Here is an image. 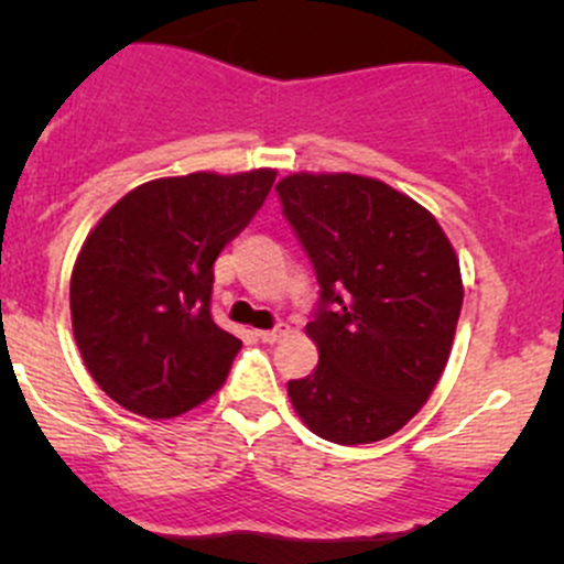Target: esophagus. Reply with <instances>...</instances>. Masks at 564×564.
I'll use <instances>...</instances> for the list:
<instances>
[{"instance_id": "34e87169", "label": "esophagus", "mask_w": 564, "mask_h": 564, "mask_svg": "<svg viewBox=\"0 0 564 564\" xmlns=\"http://www.w3.org/2000/svg\"><path fill=\"white\" fill-rule=\"evenodd\" d=\"M286 324H278V327L272 329H259V338L264 340V344H275V340H281L283 335H286Z\"/></svg>"}]
</instances>
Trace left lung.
Segmentation results:
<instances>
[{
    "mask_svg": "<svg viewBox=\"0 0 564 564\" xmlns=\"http://www.w3.org/2000/svg\"><path fill=\"white\" fill-rule=\"evenodd\" d=\"M275 191L322 289L305 327L318 366L289 382L292 406L335 445L388 440L451 357L464 303L456 250L429 209L371 176L303 172Z\"/></svg>",
    "mask_w": 564,
    "mask_h": 564,
    "instance_id": "1",
    "label": "left lung"
}]
</instances>
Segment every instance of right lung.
<instances>
[{
  "mask_svg": "<svg viewBox=\"0 0 564 564\" xmlns=\"http://www.w3.org/2000/svg\"><path fill=\"white\" fill-rule=\"evenodd\" d=\"M272 182V169L163 176L133 187L89 231L70 275L73 335L119 406L180 417L226 382L242 340L209 314L213 264Z\"/></svg>",
  "mask_w": 564,
  "mask_h": 564,
  "instance_id": "add662e5",
  "label": "right lung"
}]
</instances>
